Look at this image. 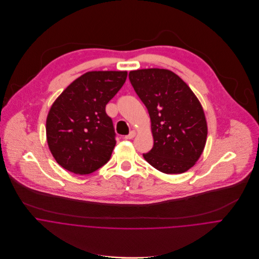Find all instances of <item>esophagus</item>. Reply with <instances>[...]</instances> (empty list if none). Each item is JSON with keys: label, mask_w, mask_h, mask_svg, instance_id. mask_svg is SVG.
Segmentation results:
<instances>
[{"label": "esophagus", "mask_w": 259, "mask_h": 259, "mask_svg": "<svg viewBox=\"0 0 259 259\" xmlns=\"http://www.w3.org/2000/svg\"><path fill=\"white\" fill-rule=\"evenodd\" d=\"M136 134H137V133H136V131H132L127 136H125V137H124V139H125V140H131V139L135 138Z\"/></svg>", "instance_id": "obj_1"}]
</instances>
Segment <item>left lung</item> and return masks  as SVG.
Instances as JSON below:
<instances>
[{"label":"left lung","instance_id":"8db88e82","mask_svg":"<svg viewBox=\"0 0 259 259\" xmlns=\"http://www.w3.org/2000/svg\"><path fill=\"white\" fill-rule=\"evenodd\" d=\"M128 77L151 119L154 145L144 158L164 174L187 171L199 159L207 138V123L197 97L167 69L135 70Z\"/></svg>","mask_w":259,"mask_h":259}]
</instances>
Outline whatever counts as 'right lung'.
I'll return each mask as SVG.
<instances>
[{
    "mask_svg": "<svg viewBox=\"0 0 259 259\" xmlns=\"http://www.w3.org/2000/svg\"><path fill=\"white\" fill-rule=\"evenodd\" d=\"M126 76V71L87 72L52 105L47 141L54 158L66 170L89 175L109 161L116 134L105 108Z\"/></svg>",
    "mask_w": 259,
    "mask_h": 259,
    "instance_id": "1",
    "label": "right lung"
}]
</instances>
